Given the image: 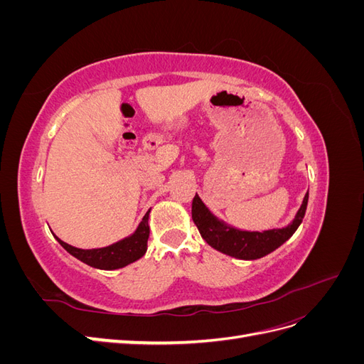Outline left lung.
Instances as JSON below:
<instances>
[{
	"mask_svg": "<svg viewBox=\"0 0 364 364\" xmlns=\"http://www.w3.org/2000/svg\"><path fill=\"white\" fill-rule=\"evenodd\" d=\"M306 203L308 193L304 197L299 211H297L289 226L262 230V232H258V230L250 232V230H241L226 225L209 211L197 194L193 199L191 214L202 238L209 246L238 259H258L269 255L274 249H278L296 232V229L302 223V218L306 211Z\"/></svg>",
	"mask_w": 364,
	"mask_h": 364,
	"instance_id": "left-lung-1",
	"label": "left lung"
}]
</instances>
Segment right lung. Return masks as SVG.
I'll return each instance as SVG.
<instances>
[{"instance_id":"right-lung-1","label":"right lung","mask_w":364,"mask_h":364,"mask_svg":"<svg viewBox=\"0 0 364 364\" xmlns=\"http://www.w3.org/2000/svg\"><path fill=\"white\" fill-rule=\"evenodd\" d=\"M149 213L142 217V222L136 228V230L130 237H126L124 240H119L117 243L100 247V249H79L65 243L60 238L56 237V240L60 243V246L71 253L73 257L80 259L82 262L87 264V266L102 269V270H115L126 267L127 264L139 259L144 255L147 250V240L150 235L149 228Z\"/></svg>"}]
</instances>
